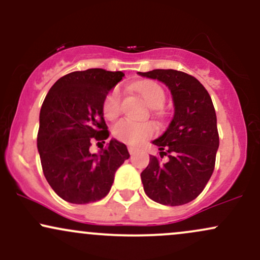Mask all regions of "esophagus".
<instances>
[{
  "instance_id": "1",
  "label": "esophagus",
  "mask_w": 260,
  "mask_h": 260,
  "mask_svg": "<svg viewBox=\"0 0 260 260\" xmlns=\"http://www.w3.org/2000/svg\"><path fill=\"white\" fill-rule=\"evenodd\" d=\"M128 151H129L131 155H134L137 153V151H138V149L134 148V147H128Z\"/></svg>"
}]
</instances>
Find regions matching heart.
Segmentation results:
<instances>
[{
	"mask_svg": "<svg viewBox=\"0 0 260 260\" xmlns=\"http://www.w3.org/2000/svg\"><path fill=\"white\" fill-rule=\"evenodd\" d=\"M136 90L151 109H160L164 106L166 95L157 83L148 82L136 86ZM122 94L120 88H113L106 95L103 104V112L107 120H115L121 112ZM113 136L116 139L128 145H139L155 133V127L150 122H134L121 120L113 126Z\"/></svg>",
	"mask_w": 260,
	"mask_h": 260,
	"instance_id": "heart-1",
	"label": "heart"
}]
</instances>
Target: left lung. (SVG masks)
I'll return each mask as SVG.
<instances>
[{
	"label": "left lung",
	"mask_w": 260,
	"mask_h": 260,
	"mask_svg": "<svg viewBox=\"0 0 260 260\" xmlns=\"http://www.w3.org/2000/svg\"><path fill=\"white\" fill-rule=\"evenodd\" d=\"M139 76L157 79L169 86L175 115L168 129L153 144L161 163L150 156L147 169L140 174L144 192L162 205H183L203 192L215 168L219 133L216 113L207 89L190 74L175 70H153Z\"/></svg>",
	"instance_id": "8db88e82"
}]
</instances>
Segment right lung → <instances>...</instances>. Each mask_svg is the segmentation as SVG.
<instances>
[{
    "instance_id": "obj_1",
    "label": "right lung",
    "mask_w": 260,
    "mask_h": 260,
    "mask_svg": "<svg viewBox=\"0 0 260 260\" xmlns=\"http://www.w3.org/2000/svg\"><path fill=\"white\" fill-rule=\"evenodd\" d=\"M123 76L103 68L77 71L59 78L45 98L38 150L45 178L66 202L88 204L103 199L117 169L129 157L126 145L116 139L99 154L89 151L92 142L109 138L103 104Z\"/></svg>"
}]
</instances>
